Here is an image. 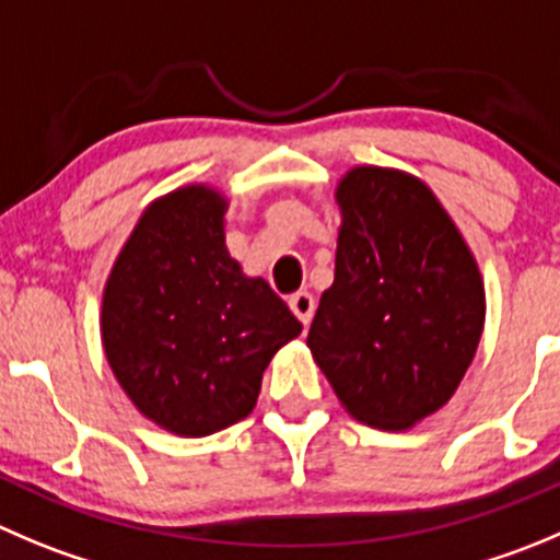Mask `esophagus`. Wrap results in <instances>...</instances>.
Segmentation results:
<instances>
[{"mask_svg":"<svg viewBox=\"0 0 560 560\" xmlns=\"http://www.w3.org/2000/svg\"><path fill=\"white\" fill-rule=\"evenodd\" d=\"M289 307L294 311V316L307 327L313 318V311H316V300H313L311 291H296V294L289 296Z\"/></svg>","mask_w":560,"mask_h":560,"instance_id":"esophagus-1","label":"esophagus"}]
</instances>
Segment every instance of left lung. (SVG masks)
<instances>
[{
  "label": "left lung",
  "instance_id": "1",
  "mask_svg": "<svg viewBox=\"0 0 560 560\" xmlns=\"http://www.w3.org/2000/svg\"><path fill=\"white\" fill-rule=\"evenodd\" d=\"M335 280L307 349L360 423L407 431L465 380L487 318L476 255L412 173L357 164L335 189Z\"/></svg>",
  "mask_w": 560,
  "mask_h": 560
}]
</instances>
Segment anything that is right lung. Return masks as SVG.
<instances>
[{
	"mask_svg": "<svg viewBox=\"0 0 560 560\" xmlns=\"http://www.w3.org/2000/svg\"><path fill=\"white\" fill-rule=\"evenodd\" d=\"M228 197L186 184L156 197L117 253L101 300L106 363L140 415L209 436L253 412L266 365L302 324L225 247Z\"/></svg>",
	"mask_w": 560,
	"mask_h": 560,
	"instance_id": "right-lung-1",
	"label": "right lung"
}]
</instances>
